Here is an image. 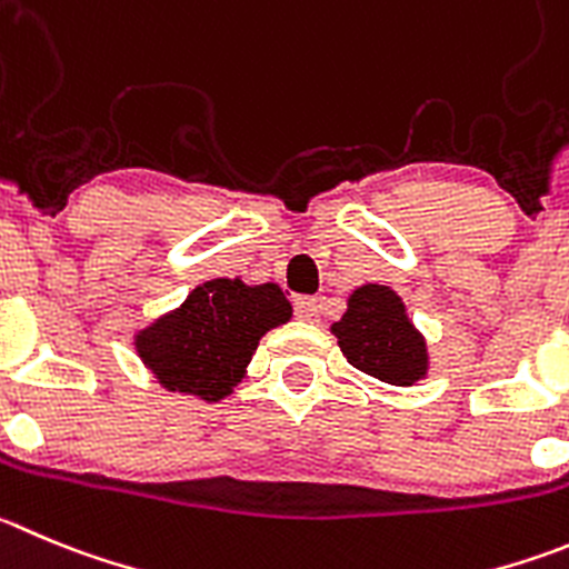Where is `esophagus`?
<instances>
[{"mask_svg": "<svg viewBox=\"0 0 569 569\" xmlns=\"http://www.w3.org/2000/svg\"><path fill=\"white\" fill-rule=\"evenodd\" d=\"M322 311V300L317 297H297L295 300V315L306 322H315Z\"/></svg>", "mask_w": 569, "mask_h": 569, "instance_id": "esophagus-1", "label": "esophagus"}]
</instances>
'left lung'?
I'll list each match as a JSON object with an SVG mask.
<instances>
[{"label": "left lung", "instance_id": "1", "mask_svg": "<svg viewBox=\"0 0 569 569\" xmlns=\"http://www.w3.org/2000/svg\"><path fill=\"white\" fill-rule=\"evenodd\" d=\"M331 333L345 359L373 379L396 387L427 379V339L390 286L365 283L350 291L348 311L333 322Z\"/></svg>", "mask_w": 569, "mask_h": 569}]
</instances>
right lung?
<instances>
[{
  "label": "right lung",
  "instance_id": "obj_1",
  "mask_svg": "<svg viewBox=\"0 0 569 569\" xmlns=\"http://www.w3.org/2000/svg\"><path fill=\"white\" fill-rule=\"evenodd\" d=\"M289 320L291 302L278 283L212 278L196 286L179 309L137 331L134 348L164 390L212 405L247 376L260 337Z\"/></svg>",
  "mask_w": 569,
  "mask_h": 569
}]
</instances>
